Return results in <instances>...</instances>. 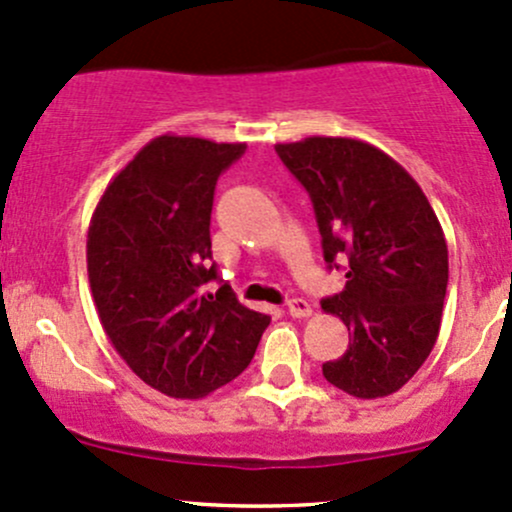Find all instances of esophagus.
<instances>
[{
	"instance_id": "obj_1",
	"label": "esophagus",
	"mask_w": 512,
	"mask_h": 512,
	"mask_svg": "<svg viewBox=\"0 0 512 512\" xmlns=\"http://www.w3.org/2000/svg\"><path fill=\"white\" fill-rule=\"evenodd\" d=\"M288 312L293 317H298V320H302V317H310L312 315V307L310 302L302 300V298H293L288 302Z\"/></svg>"
}]
</instances>
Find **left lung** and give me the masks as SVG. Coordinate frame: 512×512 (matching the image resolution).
I'll return each mask as SVG.
<instances>
[{
  "mask_svg": "<svg viewBox=\"0 0 512 512\" xmlns=\"http://www.w3.org/2000/svg\"><path fill=\"white\" fill-rule=\"evenodd\" d=\"M285 168L310 192L324 261L346 285L322 300L349 329V349L322 364L332 386L383 398L425 364L449 280L442 224L420 185L381 148L342 136L276 144Z\"/></svg>",
  "mask_w": 512,
  "mask_h": 512,
  "instance_id": "obj_1",
  "label": "left lung"
}]
</instances>
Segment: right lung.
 Listing matches in <instances>:
<instances>
[{"mask_svg": "<svg viewBox=\"0 0 512 512\" xmlns=\"http://www.w3.org/2000/svg\"><path fill=\"white\" fill-rule=\"evenodd\" d=\"M246 144L163 134L114 175L87 232L97 315L126 366L170 398H205L256 354L271 317L210 263L214 185Z\"/></svg>", "mask_w": 512, "mask_h": 512, "instance_id": "add662e5", "label": "right lung"}]
</instances>
